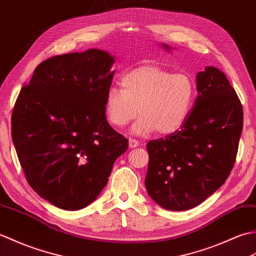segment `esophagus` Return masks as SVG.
I'll use <instances>...</instances> for the list:
<instances>
[{
	"mask_svg": "<svg viewBox=\"0 0 256 256\" xmlns=\"http://www.w3.org/2000/svg\"><path fill=\"white\" fill-rule=\"evenodd\" d=\"M139 144H139L138 140L132 139V138H129V146L130 148H136V146H138Z\"/></svg>",
	"mask_w": 256,
	"mask_h": 256,
	"instance_id": "1",
	"label": "esophagus"
}]
</instances>
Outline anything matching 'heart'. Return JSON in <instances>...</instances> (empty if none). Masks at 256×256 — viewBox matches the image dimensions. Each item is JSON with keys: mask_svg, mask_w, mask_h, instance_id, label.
Instances as JSON below:
<instances>
[{"mask_svg": "<svg viewBox=\"0 0 256 256\" xmlns=\"http://www.w3.org/2000/svg\"><path fill=\"white\" fill-rule=\"evenodd\" d=\"M122 88L107 90L106 117L112 126L122 128L139 115L132 128L137 136L153 132L170 134L178 130L188 118L197 93L190 76L153 66L126 73Z\"/></svg>", "mask_w": 256, "mask_h": 256, "instance_id": "obj_1", "label": "heart"}]
</instances>
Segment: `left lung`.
<instances>
[{
    "instance_id": "obj_1",
    "label": "left lung",
    "mask_w": 256,
    "mask_h": 256,
    "mask_svg": "<svg viewBox=\"0 0 256 256\" xmlns=\"http://www.w3.org/2000/svg\"><path fill=\"white\" fill-rule=\"evenodd\" d=\"M196 84L198 96L183 126L146 144L148 194L175 212L196 207L224 185L243 128L242 104L224 72L206 66Z\"/></svg>"
}]
</instances>
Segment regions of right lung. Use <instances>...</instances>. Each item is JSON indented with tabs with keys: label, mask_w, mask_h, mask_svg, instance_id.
Here are the masks:
<instances>
[{
	"label": "right lung",
	"mask_w": 256,
	"mask_h": 256,
	"mask_svg": "<svg viewBox=\"0 0 256 256\" xmlns=\"http://www.w3.org/2000/svg\"><path fill=\"white\" fill-rule=\"evenodd\" d=\"M114 62L100 49L54 56L16 100L12 139L22 168L32 188L58 208L94 202L128 148L105 114Z\"/></svg>",
	"instance_id": "right-lung-1"
}]
</instances>
